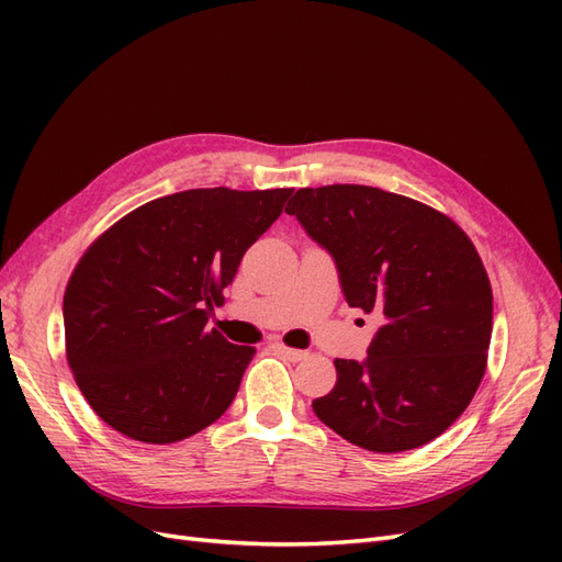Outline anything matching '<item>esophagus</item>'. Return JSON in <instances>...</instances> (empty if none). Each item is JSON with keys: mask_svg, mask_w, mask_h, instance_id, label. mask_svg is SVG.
I'll return each mask as SVG.
<instances>
[{"mask_svg": "<svg viewBox=\"0 0 562 562\" xmlns=\"http://www.w3.org/2000/svg\"><path fill=\"white\" fill-rule=\"evenodd\" d=\"M274 349L279 351V353H283L288 361H293V363H297V361H302V359H307L310 356V351H304V349H293V347H285L283 342H274Z\"/></svg>", "mask_w": 562, "mask_h": 562, "instance_id": "34e87169", "label": "esophagus"}]
</instances>
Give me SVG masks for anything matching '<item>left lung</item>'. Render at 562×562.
<instances>
[{
	"label": "left lung",
	"instance_id": "obj_1",
	"mask_svg": "<svg viewBox=\"0 0 562 562\" xmlns=\"http://www.w3.org/2000/svg\"><path fill=\"white\" fill-rule=\"evenodd\" d=\"M285 213L333 255L349 307L380 321L366 361L335 359L316 417L372 452L429 443L485 375L492 288L479 250L446 213L378 187H302Z\"/></svg>",
	"mask_w": 562,
	"mask_h": 562
}]
</instances>
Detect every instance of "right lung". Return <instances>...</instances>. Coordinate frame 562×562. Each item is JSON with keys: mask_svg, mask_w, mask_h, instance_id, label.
I'll return each instance as SVG.
<instances>
[{"mask_svg": "<svg viewBox=\"0 0 562 562\" xmlns=\"http://www.w3.org/2000/svg\"><path fill=\"white\" fill-rule=\"evenodd\" d=\"M291 194H168L116 220L81 255L63 297L65 353L112 429L166 446L223 417L255 347L227 342L206 321Z\"/></svg>", "mask_w": 562, "mask_h": 562, "instance_id": "add662e5", "label": "right lung"}]
</instances>
